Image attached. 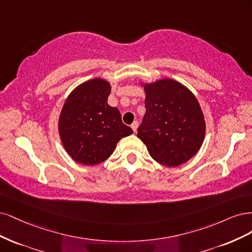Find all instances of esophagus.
Instances as JSON below:
<instances>
[{
	"label": "esophagus",
	"mask_w": 252,
	"mask_h": 252,
	"mask_svg": "<svg viewBox=\"0 0 252 252\" xmlns=\"http://www.w3.org/2000/svg\"><path fill=\"white\" fill-rule=\"evenodd\" d=\"M138 126H139V124H138V121H134V123L131 125V127L133 128L134 133L137 132V128H138Z\"/></svg>",
	"instance_id": "1"
}]
</instances>
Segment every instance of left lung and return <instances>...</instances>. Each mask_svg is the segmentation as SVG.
I'll return each instance as SVG.
<instances>
[{"label":"left lung","mask_w":252,"mask_h":252,"mask_svg":"<svg viewBox=\"0 0 252 252\" xmlns=\"http://www.w3.org/2000/svg\"><path fill=\"white\" fill-rule=\"evenodd\" d=\"M145 114L138 138L150 155L165 166H178L200 150L205 120L194 95L173 79L144 85Z\"/></svg>","instance_id":"8db88e82"}]
</instances>
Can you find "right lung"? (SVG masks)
<instances>
[{"mask_svg":"<svg viewBox=\"0 0 252 252\" xmlns=\"http://www.w3.org/2000/svg\"><path fill=\"white\" fill-rule=\"evenodd\" d=\"M111 86L94 78L78 86L64 102L59 121L60 136L69 155L78 163L95 165L108 159L117 142L133 129L110 107Z\"/></svg>","mask_w":252,"mask_h":252,"instance_id":"right-lung-1","label":"right lung"}]
</instances>
